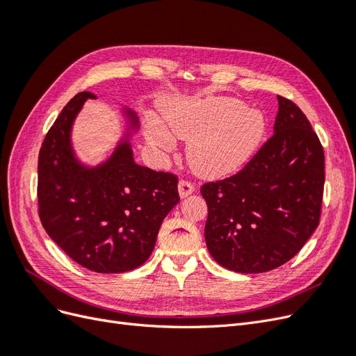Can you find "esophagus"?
I'll list each match as a JSON object with an SVG mask.
<instances>
[{"label":"esophagus","instance_id":"1","mask_svg":"<svg viewBox=\"0 0 356 356\" xmlns=\"http://www.w3.org/2000/svg\"><path fill=\"white\" fill-rule=\"evenodd\" d=\"M178 193L181 197H187L191 195V193H195V186H193L187 179H181L178 184Z\"/></svg>","mask_w":356,"mask_h":356}]
</instances>
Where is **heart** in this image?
<instances>
[{
	"instance_id": "b5f03b06",
	"label": "heart",
	"mask_w": 356,
	"mask_h": 356,
	"mask_svg": "<svg viewBox=\"0 0 356 356\" xmlns=\"http://www.w3.org/2000/svg\"><path fill=\"white\" fill-rule=\"evenodd\" d=\"M163 120L153 114L145 117L148 147L159 153H172L177 147L172 134L191 139L188 159L203 175L238 169L254 154L266 132L260 111L222 96L170 102L163 111Z\"/></svg>"
}]
</instances>
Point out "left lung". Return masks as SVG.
Wrapping results in <instances>:
<instances>
[{
	"mask_svg": "<svg viewBox=\"0 0 356 356\" xmlns=\"http://www.w3.org/2000/svg\"><path fill=\"white\" fill-rule=\"evenodd\" d=\"M277 101L273 136L238 174L200 188L208 204L204 241L232 272L285 264L319 224L324 149L303 111L284 96Z\"/></svg>",
	"mask_w": 356,
	"mask_h": 356,
	"instance_id": "8db88e82",
	"label": "left lung"
}]
</instances>
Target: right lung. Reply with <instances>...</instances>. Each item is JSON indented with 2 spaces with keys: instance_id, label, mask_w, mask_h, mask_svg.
<instances>
[{
  "instance_id": "obj_1",
  "label": "right lung",
  "mask_w": 356,
  "mask_h": 356,
  "mask_svg": "<svg viewBox=\"0 0 356 356\" xmlns=\"http://www.w3.org/2000/svg\"><path fill=\"white\" fill-rule=\"evenodd\" d=\"M81 92L63 106L38 156V213L42 227L75 263L96 273H123L152 255L161 222L179 202L178 178L139 166L131 136L138 117L123 108L127 131L113 154L86 166L71 144Z\"/></svg>"
}]
</instances>
